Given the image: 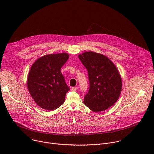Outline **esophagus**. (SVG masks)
I'll use <instances>...</instances> for the list:
<instances>
[{
	"mask_svg": "<svg viewBox=\"0 0 154 154\" xmlns=\"http://www.w3.org/2000/svg\"><path fill=\"white\" fill-rule=\"evenodd\" d=\"M71 90L72 91H76V90H77V87H72Z\"/></svg>",
	"mask_w": 154,
	"mask_h": 154,
	"instance_id": "1",
	"label": "esophagus"
}]
</instances>
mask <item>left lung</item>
Here are the masks:
<instances>
[{"label": "left lung", "instance_id": "obj_1", "mask_svg": "<svg viewBox=\"0 0 154 154\" xmlns=\"http://www.w3.org/2000/svg\"><path fill=\"white\" fill-rule=\"evenodd\" d=\"M88 74L90 89L84 97V103L94 112L112 106L122 90V80L114 63L106 56L94 52L79 55Z\"/></svg>", "mask_w": 154, "mask_h": 154}]
</instances>
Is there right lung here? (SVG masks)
I'll list each match as a JSON object with an SVG mask.
<instances>
[{"label": "right lung", "instance_id": "right-lung-1", "mask_svg": "<svg viewBox=\"0 0 154 154\" xmlns=\"http://www.w3.org/2000/svg\"><path fill=\"white\" fill-rule=\"evenodd\" d=\"M66 53L49 54L38 58L32 66L27 87L36 104L47 110H54L64 102L69 88L61 72L69 58Z\"/></svg>", "mask_w": 154, "mask_h": 154}]
</instances>
